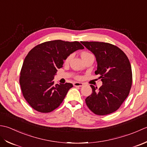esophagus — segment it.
Here are the masks:
<instances>
[{
	"label": "esophagus",
	"instance_id": "34e87169",
	"mask_svg": "<svg viewBox=\"0 0 147 147\" xmlns=\"http://www.w3.org/2000/svg\"><path fill=\"white\" fill-rule=\"evenodd\" d=\"M74 86L76 87H82L84 86V84L82 82H74Z\"/></svg>",
	"mask_w": 147,
	"mask_h": 147
}]
</instances>
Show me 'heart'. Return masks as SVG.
Here are the masks:
<instances>
[{
    "label": "heart",
    "instance_id": "1",
    "mask_svg": "<svg viewBox=\"0 0 147 147\" xmlns=\"http://www.w3.org/2000/svg\"><path fill=\"white\" fill-rule=\"evenodd\" d=\"M91 55V54L87 53V52H83V53H82L81 56L83 57V56H86V55ZM72 57H73V55H69V56H68L67 57V58H66L65 60V62L66 63H69V62L70 61L71 59V58H72ZM79 77H77V79H79Z\"/></svg>",
    "mask_w": 147,
    "mask_h": 147
}]
</instances>
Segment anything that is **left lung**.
Masks as SVG:
<instances>
[{
	"mask_svg": "<svg viewBox=\"0 0 147 147\" xmlns=\"http://www.w3.org/2000/svg\"><path fill=\"white\" fill-rule=\"evenodd\" d=\"M96 57L97 70L103 85L98 89L91 85L92 94L86 99L87 106L95 114L105 115L116 111L129 93L132 85L130 62L114 45L101 42H80Z\"/></svg>",
	"mask_w": 147,
	"mask_h": 147,
	"instance_id": "left-lung-1",
	"label": "left lung"
}]
</instances>
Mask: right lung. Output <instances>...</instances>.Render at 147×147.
Wrapping results in <instances>:
<instances>
[{"label":"right lung","instance_id":"add662e5","mask_svg":"<svg viewBox=\"0 0 147 147\" xmlns=\"http://www.w3.org/2000/svg\"><path fill=\"white\" fill-rule=\"evenodd\" d=\"M84 48L77 41L56 40L38 44L28 53L20 72V84L24 98L33 109L48 113L60 105L73 85L55 84L54 77L68 56Z\"/></svg>","mask_w":147,"mask_h":147}]
</instances>
